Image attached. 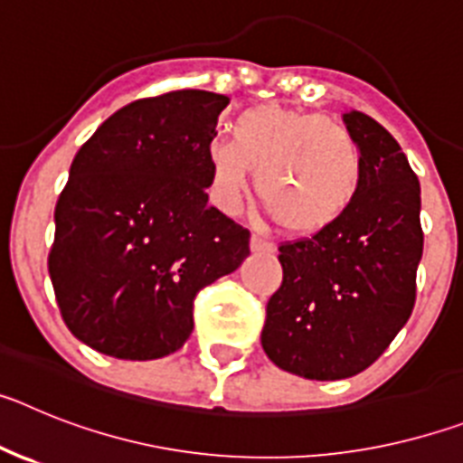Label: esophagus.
<instances>
[{
    "instance_id": "esophagus-1",
    "label": "esophagus",
    "mask_w": 463,
    "mask_h": 463,
    "mask_svg": "<svg viewBox=\"0 0 463 463\" xmlns=\"http://www.w3.org/2000/svg\"><path fill=\"white\" fill-rule=\"evenodd\" d=\"M250 248H252V252H276V245L271 243V241H267L264 239V236H252L250 239Z\"/></svg>"
}]
</instances>
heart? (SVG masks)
Returning a JSON list of instances; mask_svg holds the SVG:
<instances>
[{
    "label": "heart",
    "instance_id": "b5f03b06",
    "mask_svg": "<svg viewBox=\"0 0 463 463\" xmlns=\"http://www.w3.org/2000/svg\"><path fill=\"white\" fill-rule=\"evenodd\" d=\"M229 132V143L208 148L211 199L220 211H239L248 171L257 174L261 206L289 234H320L357 199L364 155L343 122L264 104L239 113Z\"/></svg>",
    "mask_w": 463,
    "mask_h": 463
}]
</instances>
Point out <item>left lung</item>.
Here are the masks:
<instances>
[{
	"mask_svg": "<svg viewBox=\"0 0 463 463\" xmlns=\"http://www.w3.org/2000/svg\"><path fill=\"white\" fill-rule=\"evenodd\" d=\"M364 155L350 211L310 239L280 243L282 285L267 304L261 347L308 380L362 373L415 306L424 234L420 181L396 138L362 110L343 116Z\"/></svg>",
	"mask_w": 463,
	"mask_h": 463,
	"instance_id": "left-lung-1",
	"label": "left lung"
}]
</instances>
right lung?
I'll return each instance as SVG.
<instances>
[{"instance_id":"obj_1","label":"right lung","mask_w":463,"mask_h":463,"mask_svg":"<svg viewBox=\"0 0 463 463\" xmlns=\"http://www.w3.org/2000/svg\"><path fill=\"white\" fill-rule=\"evenodd\" d=\"M227 104L206 90L137 99L73 157L48 273L64 325L97 353L148 362L181 350L196 294L250 255V232L208 206Z\"/></svg>"}]
</instances>
